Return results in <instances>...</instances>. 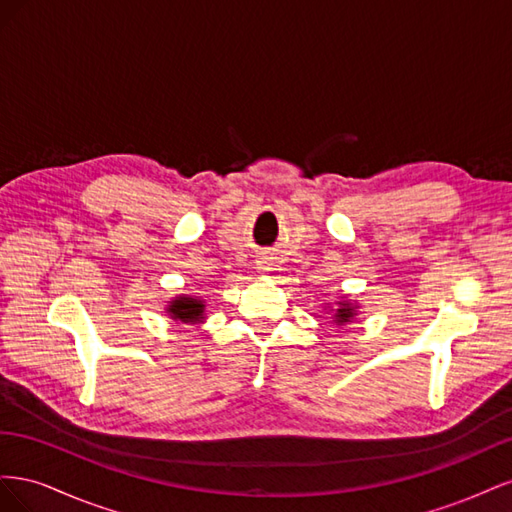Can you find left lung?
Masks as SVG:
<instances>
[{
    "label": "left lung",
    "instance_id": "obj_1",
    "mask_svg": "<svg viewBox=\"0 0 512 512\" xmlns=\"http://www.w3.org/2000/svg\"><path fill=\"white\" fill-rule=\"evenodd\" d=\"M324 309H327V312H331V318H333L335 327H344V324L354 322V318L359 316V303L348 299V297L337 299L333 307H331V303H327V305H324Z\"/></svg>",
    "mask_w": 512,
    "mask_h": 512
}]
</instances>
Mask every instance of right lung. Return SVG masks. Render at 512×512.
<instances>
[{
  "label": "right lung",
  "mask_w": 512,
  "mask_h": 512,
  "mask_svg": "<svg viewBox=\"0 0 512 512\" xmlns=\"http://www.w3.org/2000/svg\"><path fill=\"white\" fill-rule=\"evenodd\" d=\"M205 301L200 297H194V294H177L168 301L164 307V312L173 322H183V324H203L207 320L205 316Z\"/></svg>",
  "instance_id": "obj_1"
}]
</instances>
